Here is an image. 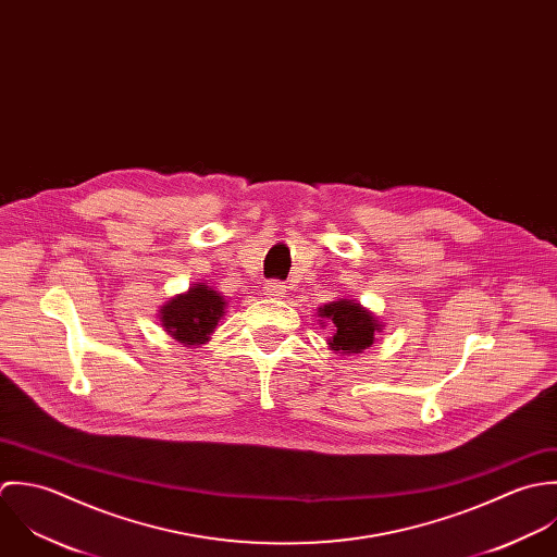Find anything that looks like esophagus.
<instances>
[{"mask_svg": "<svg viewBox=\"0 0 557 557\" xmlns=\"http://www.w3.org/2000/svg\"><path fill=\"white\" fill-rule=\"evenodd\" d=\"M284 293H286V286H284L282 282H275V280H273V282H267V284H264V295H267V297H275V299H277V297H284Z\"/></svg>", "mask_w": 557, "mask_h": 557, "instance_id": "34e87169", "label": "esophagus"}]
</instances>
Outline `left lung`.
<instances>
[{"label": "left lung", "mask_w": 557, "mask_h": 557, "mask_svg": "<svg viewBox=\"0 0 557 557\" xmlns=\"http://www.w3.org/2000/svg\"><path fill=\"white\" fill-rule=\"evenodd\" d=\"M319 317L332 323L334 335L327 339L332 350L337 352H361L374 342V334L381 332V323L350 299H339L319 308Z\"/></svg>", "instance_id": "1"}]
</instances>
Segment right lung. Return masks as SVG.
I'll use <instances>...</instances> for the list:
<instances>
[{"label":"right lung","instance_id":"right-lung-1","mask_svg":"<svg viewBox=\"0 0 557 557\" xmlns=\"http://www.w3.org/2000/svg\"><path fill=\"white\" fill-rule=\"evenodd\" d=\"M223 308L225 301L218 290L207 284H196L185 295L170 299L159 310V319L161 327L174 339L198 346L207 344L218 330V323L225 314Z\"/></svg>","mask_w":557,"mask_h":557}]
</instances>
